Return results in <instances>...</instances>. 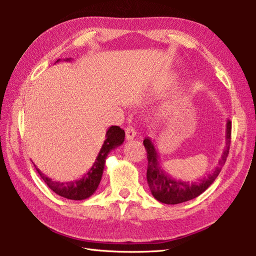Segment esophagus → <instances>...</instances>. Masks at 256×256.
<instances>
[{
  "label": "esophagus",
  "instance_id": "obj_1",
  "mask_svg": "<svg viewBox=\"0 0 256 256\" xmlns=\"http://www.w3.org/2000/svg\"><path fill=\"white\" fill-rule=\"evenodd\" d=\"M135 136H136V132H135V130L132 126H128L125 128V138L128 140H131Z\"/></svg>",
  "mask_w": 256,
  "mask_h": 256
}]
</instances>
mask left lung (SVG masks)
<instances>
[{"instance_id":"obj_1","label":"left lung","mask_w":256,"mask_h":256,"mask_svg":"<svg viewBox=\"0 0 256 256\" xmlns=\"http://www.w3.org/2000/svg\"><path fill=\"white\" fill-rule=\"evenodd\" d=\"M231 143V122L230 120L226 121V148L222 153L219 164L214 170L209 174L208 177H204L197 179V182H188L184 180H177L172 178L168 174L162 170L158 158L154 143L152 142L150 138H146L143 140L145 150L148 152V184L150 189V192L153 197L158 200L162 204H177L182 202H186L188 200H192L198 197L202 194L206 189H208L210 184L216 180L220 174L222 166L224 165L226 160L228 154H229Z\"/></svg>"}]
</instances>
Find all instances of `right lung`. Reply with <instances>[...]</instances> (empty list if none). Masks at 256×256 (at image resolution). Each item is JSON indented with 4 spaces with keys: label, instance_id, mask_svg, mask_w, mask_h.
I'll list each match as a JSON object with an SVG mask.
<instances>
[{
    "label": "right lung",
    "instance_id": "add662e5",
    "mask_svg": "<svg viewBox=\"0 0 256 256\" xmlns=\"http://www.w3.org/2000/svg\"><path fill=\"white\" fill-rule=\"evenodd\" d=\"M60 60L58 59L57 62ZM72 58L64 59V62H70ZM125 138V132L120 126H110L108 128L106 134V140L103 143L102 148L98 154L96 162L94 165L89 170V172L86 174V175L78 179V180L74 182H54L52 179L44 175L36 165L37 172L40 174L42 180H44L47 186L50 187L54 192L57 194L62 196L64 198L72 199V200H84L89 198L90 196L96 192V190L99 187V184L101 182L103 170H104V164H106V158L108 155V153L114 148H118L120 145H122L124 142Z\"/></svg>",
    "mask_w": 256,
    "mask_h": 256
}]
</instances>
